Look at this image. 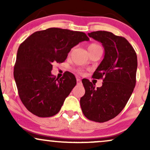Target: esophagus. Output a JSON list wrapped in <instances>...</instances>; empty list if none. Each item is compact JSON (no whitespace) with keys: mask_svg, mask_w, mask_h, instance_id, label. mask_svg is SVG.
I'll return each instance as SVG.
<instances>
[{"mask_svg":"<svg viewBox=\"0 0 150 150\" xmlns=\"http://www.w3.org/2000/svg\"><path fill=\"white\" fill-rule=\"evenodd\" d=\"M77 85H82V81H81L80 79H79V78L77 79Z\"/></svg>","mask_w":150,"mask_h":150,"instance_id":"esophagus-1","label":"esophagus"}]
</instances>
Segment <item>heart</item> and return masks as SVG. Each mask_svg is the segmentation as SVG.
Returning <instances> with one entry per match:
<instances>
[{"mask_svg": "<svg viewBox=\"0 0 150 150\" xmlns=\"http://www.w3.org/2000/svg\"><path fill=\"white\" fill-rule=\"evenodd\" d=\"M97 46H99L98 44H91L90 45H89L88 46V49H94V48L97 47Z\"/></svg>", "mask_w": 150, "mask_h": 150, "instance_id": "b5f03b06", "label": "heart"}]
</instances>
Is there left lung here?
<instances>
[{
	"label": "left lung",
	"mask_w": 150,
	"mask_h": 150,
	"mask_svg": "<svg viewBox=\"0 0 150 150\" xmlns=\"http://www.w3.org/2000/svg\"><path fill=\"white\" fill-rule=\"evenodd\" d=\"M101 42L104 58L92 77L103 79L102 86L95 88L87 79L82 80L85 89L80 99L83 114L89 120L104 123L118 116L124 108L136 83L137 55L124 37L106 31L88 33Z\"/></svg>",
	"instance_id": "left-lung-1"
}]
</instances>
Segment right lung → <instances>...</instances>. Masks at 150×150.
Returning <instances> with one entry per match:
<instances>
[{
    "label": "right lung",
    "instance_id": "add662e5",
    "mask_svg": "<svg viewBox=\"0 0 150 150\" xmlns=\"http://www.w3.org/2000/svg\"><path fill=\"white\" fill-rule=\"evenodd\" d=\"M89 40L84 32L53 27L34 32L20 44L14 78L20 99L29 111L42 118L59 112L77 81L70 72L56 78L51 72L53 63L64 62L72 48Z\"/></svg>",
    "mask_w": 150,
    "mask_h": 150
}]
</instances>
